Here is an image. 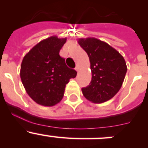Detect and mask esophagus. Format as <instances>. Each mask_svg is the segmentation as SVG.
Returning a JSON list of instances; mask_svg holds the SVG:
<instances>
[{
    "instance_id": "1",
    "label": "esophagus",
    "mask_w": 148,
    "mask_h": 148,
    "mask_svg": "<svg viewBox=\"0 0 148 148\" xmlns=\"http://www.w3.org/2000/svg\"><path fill=\"white\" fill-rule=\"evenodd\" d=\"M75 70H76V71H79V64L76 65Z\"/></svg>"
}]
</instances>
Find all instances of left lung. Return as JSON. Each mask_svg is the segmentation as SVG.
<instances>
[{
  "mask_svg": "<svg viewBox=\"0 0 148 148\" xmlns=\"http://www.w3.org/2000/svg\"><path fill=\"white\" fill-rule=\"evenodd\" d=\"M78 44L88 54L92 71L90 84L82 89L83 95L94 103L110 100L119 92L125 79L127 68L123 56L97 38H79Z\"/></svg>",
  "mask_w": 148,
  "mask_h": 148,
  "instance_id": "obj_1",
  "label": "left lung"
}]
</instances>
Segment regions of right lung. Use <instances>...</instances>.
<instances>
[{
  "instance_id": "right-lung-1",
  "label": "right lung",
  "mask_w": 148,
  "mask_h": 148,
  "mask_svg": "<svg viewBox=\"0 0 148 148\" xmlns=\"http://www.w3.org/2000/svg\"><path fill=\"white\" fill-rule=\"evenodd\" d=\"M66 41V38L49 37L34 46L22 61V83L30 97L40 105L51 107L60 102L66 84L77 76L59 55Z\"/></svg>"
}]
</instances>
